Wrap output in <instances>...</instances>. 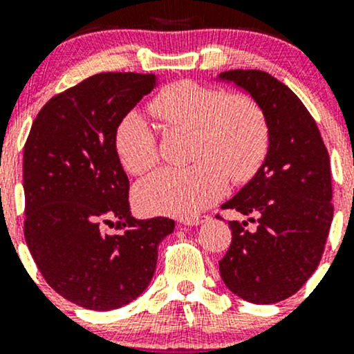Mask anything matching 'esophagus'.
<instances>
[{"instance_id": "esophagus-1", "label": "esophagus", "mask_w": 354, "mask_h": 354, "mask_svg": "<svg viewBox=\"0 0 354 354\" xmlns=\"http://www.w3.org/2000/svg\"><path fill=\"white\" fill-rule=\"evenodd\" d=\"M209 216H205V214H203V216H196V218H188V219H185V225L186 226H198V225H201V223H205L206 219H208Z\"/></svg>"}]
</instances>
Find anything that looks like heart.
<instances>
[{"label":"heart","instance_id":"obj_1","mask_svg":"<svg viewBox=\"0 0 354 354\" xmlns=\"http://www.w3.org/2000/svg\"><path fill=\"white\" fill-rule=\"evenodd\" d=\"M148 111L168 129H191L189 168L160 169L136 188V201L151 213L191 218L216 203L234 183L246 181L265 160L270 143L266 116L251 96L225 95L191 80L168 84L153 96ZM116 156L128 173H148L158 163V138L138 113L120 120Z\"/></svg>","mask_w":354,"mask_h":354}]
</instances>
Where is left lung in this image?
<instances>
[{
	"label": "left lung",
	"mask_w": 354,
	"mask_h": 354,
	"mask_svg": "<svg viewBox=\"0 0 354 354\" xmlns=\"http://www.w3.org/2000/svg\"><path fill=\"white\" fill-rule=\"evenodd\" d=\"M219 78L253 96L270 131L265 163L221 206L256 226L228 221L233 238L219 273L239 298L278 303L308 281L323 256L335 211L330 154L310 111L281 81L259 70H231Z\"/></svg>",
	"instance_id": "obj_1"
}]
</instances>
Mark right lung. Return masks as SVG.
<instances>
[{"instance_id": "right-lung-1", "label": "right lung", "mask_w": 354, "mask_h": 354, "mask_svg": "<svg viewBox=\"0 0 354 354\" xmlns=\"http://www.w3.org/2000/svg\"><path fill=\"white\" fill-rule=\"evenodd\" d=\"M154 83L151 73L89 76L39 109L24 143L26 245L53 290L86 310H116L143 293L174 230L169 218L131 216L113 145L121 118Z\"/></svg>"}]
</instances>
